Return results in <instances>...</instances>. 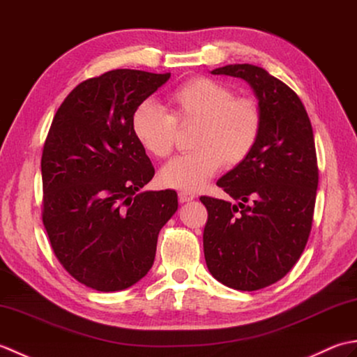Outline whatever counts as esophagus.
<instances>
[{
    "label": "esophagus",
    "mask_w": 357,
    "mask_h": 357,
    "mask_svg": "<svg viewBox=\"0 0 357 357\" xmlns=\"http://www.w3.org/2000/svg\"><path fill=\"white\" fill-rule=\"evenodd\" d=\"M178 199H179V202H190V201L195 199V195L188 193V192H179Z\"/></svg>",
    "instance_id": "34e87169"
}]
</instances>
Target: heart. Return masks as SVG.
I'll use <instances>...</instances> for the list:
<instances>
[{"instance_id":"b5f03b06","label":"heart","mask_w":357,"mask_h":357,"mask_svg":"<svg viewBox=\"0 0 357 357\" xmlns=\"http://www.w3.org/2000/svg\"><path fill=\"white\" fill-rule=\"evenodd\" d=\"M170 115L149 101L136 105L130 127L135 139L150 156L172 155L176 126H195L193 151L174 158L159 173L164 187L196 192L224 165L245 162L262 132L261 105L252 96L234 92L216 79L195 77L183 82L169 96Z\"/></svg>"}]
</instances>
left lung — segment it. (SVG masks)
<instances>
[{
    "label": "left lung",
    "instance_id": "8db88e82",
    "mask_svg": "<svg viewBox=\"0 0 357 357\" xmlns=\"http://www.w3.org/2000/svg\"><path fill=\"white\" fill-rule=\"evenodd\" d=\"M211 73L253 87L262 132L247 161L216 183L238 206L199 198L208 213L204 256L219 282L255 291L282 279L307 245L319 183L313 128L294 90L262 67L230 64Z\"/></svg>",
    "mask_w": 357,
    "mask_h": 357
}]
</instances>
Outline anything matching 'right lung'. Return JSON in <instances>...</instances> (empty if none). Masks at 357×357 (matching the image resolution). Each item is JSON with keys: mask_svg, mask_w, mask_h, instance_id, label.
<instances>
[{"mask_svg": "<svg viewBox=\"0 0 357 357\" xmlns=\"http://www.w3.org/2000/svg\"><path fill=\"white\" fill-rule=\"evenodd\" d=\"M170 73L116 69L79 82L53 116L41 156L43 224L64 270L98 291L147 275L174 190L142 192L155 176L132 113Z\"/></svg>", "mask_w": 357, "mask_h": 357, "instance_id": "add662e5", "label": "right lung"}]
</instances>
